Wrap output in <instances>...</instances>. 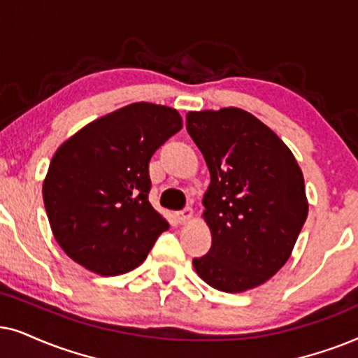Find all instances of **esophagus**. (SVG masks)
Wrapping results in <instances>:
<instances>
[{"label": "esophagus", "instance_id": "esophagus-1", "mask_svg": "<svg viewBox=\"0 0 358 358\" xmlns=\"http://www.w3.org/2000/svg\"><path fill=\"white\" fill-rule=\"evenodd\" d=\"M193 216H194L193 208H185V209H182V211L176 213V219H178V222H182V224H187L192 221Z\"/></svg>", "mask_w": 358, "mask_h": 358}]
</instances>
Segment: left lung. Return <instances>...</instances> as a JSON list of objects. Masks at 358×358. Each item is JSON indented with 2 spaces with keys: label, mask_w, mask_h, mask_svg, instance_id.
Instances as JSON below:
<instances>
[{
  "label": "left lung",
  "mask_w": 358,
  "mask_h": 358,
  "mask_svg": "<svg viewBox=\"0 0 358 358\" xmlns=\"http://www.w3.org/2000/svg\"><path fill=\"white\" fill-rule=\"evenodd\" d=\"M187 131L211 175L203 217L213 244L194 270L219 292L260 287L287 264L308 217L303 171L287 144L244 109L189 111Z\"/></svg>",
  "instance_id": "8db88e82"
}]
</instances>
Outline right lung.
I'll return each mask as SVG.
<instances>
[{
	"label": "right lung",
	"mask_w": 358,
	"mask_h": 358,
	"mask_svg": "<svg viewBox=\"0 0 358 358\" xmlns=\"http://www.w3.org/2000/svg\"><path fill=\"white\" fill-rule=\"evenodd\" d=\"M182 127L173 108L132 103L94 119L57 149L42 196L55 241L71 260L116 276L147 259L169 229L149 203V162Z\"/></svg>",
	"instance_id": "1"
}]
</instances>
